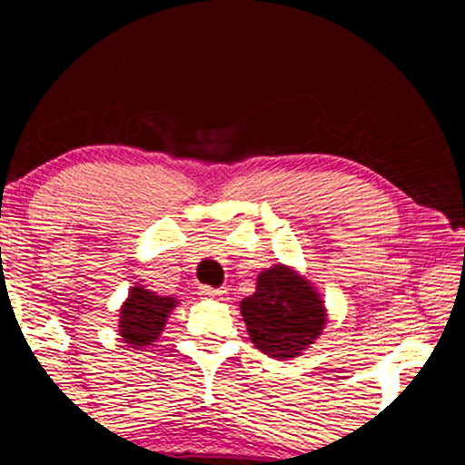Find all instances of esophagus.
I'll list each match as a JSON object with an SVG mask.
<instances>
[{"instance_id": "1", "label": "esophagus", "mask_w": 465, "mask_h": 465, "mask_svg": "<svg viewBox=\"0 0 465 465\" xmlns=\"http://www.w3.org/2000/svg\"><path fill=\"white\" fill-rule=\"evenodd\" d=\"M199 292L203 297H205V300H227V291H223V288L201 286Z\"/></svg>"}]
</instances>
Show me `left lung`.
<instances>
[{
    "instance_id": "8db88e82",
    "label": "left lung",
    "mask_w": 465,
    "mask_h": 465,
    "mask_svg": "<svg viewBox=\"0 0 465 465\" xmlns=\"http://www.w3.org/2000/svg\"><path fill=\"white\" fill-rule=\"evenodd\" d=\"M240 314L251 343L277 361L302 356L328 322L317 288L286 264H273L258 275L253 295L240 302Z\"/></svg>"
}]
</instances>
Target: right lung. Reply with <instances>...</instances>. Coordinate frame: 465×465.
Instances as JSON below:
<instances>
[{
  "label": "right lung",
  "mask_w": 465,
  "mask_h": 465,
  "mask_svg": "<svg viewBox=\"0 0 465 465\" xmlns=\"http://www.w3.org/2000/svg\"><path fill=\"white\" fill-rule=\"evenodd\" d=\"M177 303V297L173 295H157L143 286H131L129 297L120 308V323H117L120 339L135 350L153 345L163 332Z\"/></svg>",
  "instance_id": "add662e5"
}]
</instances>
